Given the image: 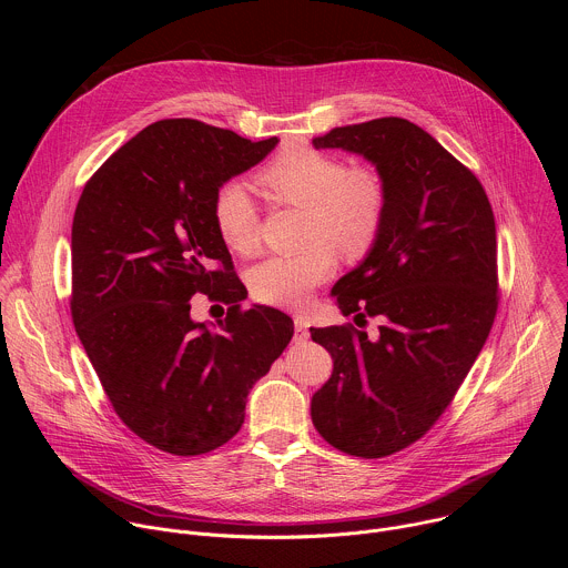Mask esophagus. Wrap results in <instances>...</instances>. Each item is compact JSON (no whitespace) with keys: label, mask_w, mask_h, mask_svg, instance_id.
Segmentation results:
<instances>
[{"label":"esophagus","mask_w":568,"mask_h":568,"mask_svg":"<svg viewBox=\"0 0 568 568\" xmlns=\"http://www.w3.org/2000/svg\"><path fill=\"white\" fill-rule=\"evenodd\" d=\"M307 328H310V323H307V316H303V314H296L294 316V333H296V339L301 342V339H307Z\"/></svg>","instance_id":"obj_1"}]
</instances>
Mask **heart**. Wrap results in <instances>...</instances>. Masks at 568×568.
<instances>
[{
  "label": "heart",
  "instance_id": "obj_1",
  "mask_svg": "<svg viewBox=\"0 0 568 568\" xmlns=\"http://www.w3.org/2000/svg\"><path fill=\"white\" fill-rule=\"evenodd\" d=\"M256 180L276 202L305 211L303 242L307 245L296 254L267 256L250 270V290L261 303L296 307L333 276L335 252L357 261L375 247L388 206L386 178L377 166H346L337 154L292 145L274 154ZM211 215L231 252L254 250L258 209L245 186L222 184L213 195Z\"/></svg>",
  "mask_w": 568,
  "mask_h": 568
}]
</instances>
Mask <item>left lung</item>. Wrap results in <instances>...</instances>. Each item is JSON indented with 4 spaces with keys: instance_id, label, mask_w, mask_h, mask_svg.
<instances>
[{
    "instance_id": "8db88e82",
    "label": "left lung",
    "mask_w": 568,
    "mask_h": 568,
    "mask_svg": "<svg viewBox=\"0 0 568 568\" xmlns=\"http://www.w3.org/2000/svg\"><path fill=\"white\" fill-rule=\"evenodd\" d=\"M312 143L364 154L388 186L375 247L333 287L344 316H379L375 339L353 323L310 328L335 362L312 395L316 432L344 454L382 458L436 425L490 335L495 213L476 175L407 119L335 128Z\"/></svg>"
}]
</instances>
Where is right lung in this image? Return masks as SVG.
Here are the masks:
<instances>
[{
    "instance_id": "1",
    "label": "right lung",
    "mask_w": 568,
    "mask_h": 568,
    "mask_svg": "<svg viewBox=\"0 0 568 568\" xmlns=\"http://www.w3.org/2000/svg\"><path fill=\"white\" fill-rule=\"evenodd\" d=\"M252 141L195 119L148 125L90 178L71 224V318L116 416L175 456L222 447L252 386L294 335L281 310H245V285L213 226V195L256 166ZM229 304L206 329L190 298Z\"/></svg>"
}]
</instances>
